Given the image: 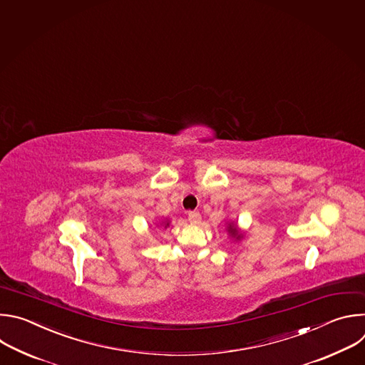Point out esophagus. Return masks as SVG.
I'll use <instances>...</instances> for the list:
<instances>
[{
	"label": "esophagus",
	"instance_id": "34e87169",
	"mask_svg": "<svg viewBox=\"0 0 365 365\" xmlns=\"http://www.w3.org/2000/svg\"><path fill=\"white\" fill-rule=\"evenodd\" d=\"M188 222L191 225H198L201 222V214L198 211H190L188 212Z\"/></svg>",
	"mask_w": 365,
	"mask_h": 365
}]
</instances>
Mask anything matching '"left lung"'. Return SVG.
I'll list each match as a JSON object with an SVG mask.
<instances>
[{
  "instance_id": "8db88e82",
  "label": "left lung",
  "mask_w": 365,
  "mask_h": 365,
  "mask_svg": "<svg viewBox=\"0 0 365 365\" xmlns=\"http://www.w3.org/2000/svg\"><path fill=\"white\" fill-rule=\"evenodd\" d=\"M229 232H230L233 236H236L237 239L240 237V235H239V232H237V227H235V226H232V225H229Z\"/></svg>"
}]
</instances>
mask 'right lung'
Wrapping results in <instances>:
<instances>
[{"label":"right lung","instance_id":"1","mask_svg":"<svg viewBox=\"0 0 365 365\" xmlns=\"http://www.w3.org/2000/svg\"><path fill=\"white\" fill-rule=\"evenodd\" d=\"M167 226H168V223H167Z\"/></svg>","mask_w":365,"mask_h":365}]
</instances>
